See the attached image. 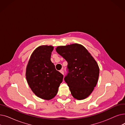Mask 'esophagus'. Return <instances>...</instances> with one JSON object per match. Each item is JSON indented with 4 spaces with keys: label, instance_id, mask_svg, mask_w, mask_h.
Returning a JSON list of instances; mask_svg holds the SVG:
<instances>
[{
    "label": "esophagus",
    "instance_id": "esophagus-1",
    "mask_svg": "<svg viewBox=\"0 0 125 125\" xmlns=\"http://www.w3.org/2000/svg\"><path fill=\"white\" fill-rule=\"evenodd\" d=\"M60 72L62 74H64V72H63V70H61L60 71Z\"/></svg>",
    "mask_w": 125,
    "mask_h": 125
}]
</instances>
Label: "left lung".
Returning a JSON list of instances; mask_svg holds the SVG:
<instances>
[{
    "mask_svg": "<svg viewBox=\"0 0 125 125\" xmlns=\"http://www.w3.org/2000/svg\"><path fill=\"white\" fill-rule=\"evenodd\" d=\"M56 50L68 63V73L64 80L72 95L79 100L86 99L98 81V64L86 48L77 43L58 46Z\"/></svg>",
    "mask_w": 125,
    "mask_h": 125,
    "instance_id": "1",
    "label": "left lung"
}]
</instances>
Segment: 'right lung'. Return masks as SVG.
I'll list each match as a JSON object with an SVG mask.
<instances>
[{
    "label": "right lung",
    "instance_id": "1",
    "mask_svg": "<svg viewBox=\"0 0 125 125\" xmlns=\"http://www.w3.org/2000/svg\"><path fill=\"white\" fill-rule=\"evenodd\" d=\"M53 50L51 45L38 47L31 55L26 69L30 87L38 97L46 100L56 95L63 78L51 60Z\"/></svg>",
    "mask_w": 125,
    "mask_h": 125
}]
</instances>
